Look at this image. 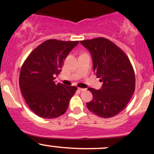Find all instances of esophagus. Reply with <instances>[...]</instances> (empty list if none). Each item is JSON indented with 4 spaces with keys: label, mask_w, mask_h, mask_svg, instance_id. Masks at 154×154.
I'll return each instance as SVG.
<instances>
[{
    "label": "esophagus",
    "mask_w": 154,
    "mask_h": 154,
    "mask_svg": "<svg viewBox=\"0 0 154 154\" xmlns=\"http://www.w3.org/2000/svg\"><path fill=\"white\" fill-rule=\"evenodd\" d=\"M78 90L80 91H85V88H78Z\"/></svg>",
    "instance_id": "34e87169"
}]
</instances>
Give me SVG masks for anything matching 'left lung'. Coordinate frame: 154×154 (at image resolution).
Here are the masks:
<instances>
[{
	"label": "left lung",
	"mask_w": 154,
	"mask_h": 154,
	"mask_svg": "<svg viewBox=\"0 0 154 154\" xmlns=\"http://www.w3.org/2000/svg\"><path fill=\"white\" fill-rule=\"evenodd\" d=\"M89 51L93 70L103 82L99 90L89 88L93 99L86 106L91 112L110 118L125 108L135 90V74L125 54L109 40L98 38L82 40Z\"/></svg>",
	"instance_id": "obj_1"
}]
</instances>
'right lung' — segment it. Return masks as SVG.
<instances>
[{
  "mask_svg": "<svg viewBox=\"0 0 154 154\" xmlns=\"http://www.w3.org/2000/svg\"><path fill=\"white\" fill-rule=\"evenodd\" d=\"M78 41L48 40L32 51L23 64L19 84L30 109L36 115L52 119L63 114L75 86L55 83L64 60Z\"/></svg>",
  "mask_w": 154,
  "mask_h": 154,
  "instance_id": "obj_1",
  "label": "right lung"
}]
</instances>
